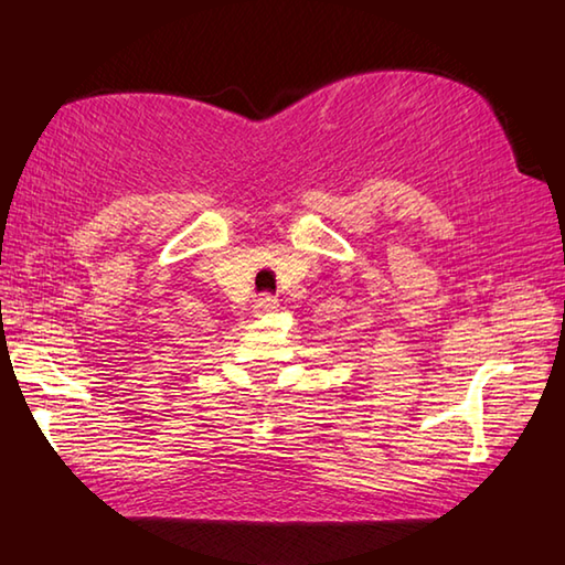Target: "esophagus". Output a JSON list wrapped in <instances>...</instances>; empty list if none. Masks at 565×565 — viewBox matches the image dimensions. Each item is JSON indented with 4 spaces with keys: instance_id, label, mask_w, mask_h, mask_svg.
<instances>
[{
    "instance_id": "obj_1",
    "label": "esophagus",
    "mask_w": 565,
    "mask_h": 565,
    "mask_svg": "<svg viewBox=\"0 0 565 565\" xmlns=\"http://www.w3.org/2000/svg\"><path fill=\"white\" fill-rule=\"evenodd\" d=\"M274 308H279V301H276V298L271 296V294H262L257 301H255V313L257 316H264V313H269V310H274Z\"/></svg>"
}]
</instances>
